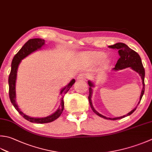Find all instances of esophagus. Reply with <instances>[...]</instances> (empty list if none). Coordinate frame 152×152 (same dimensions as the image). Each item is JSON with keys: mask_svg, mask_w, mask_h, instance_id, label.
<instances>
[{"mask_svg": "<svg viewBox=\"0 0 152 152\" xmlns=\"http://www.w3.org/2000/svg\"><path fill=\"white\" fill-rule=\"evenodd\" d=\"M88 76L87 74H86L84 73H81L78 74V76H77V80H86V78H87Z\"/></svg>", "mask_w": 152, "mask_h": 152, "instance_id": "obj_1", "label": "esophagus"}]
</instances>
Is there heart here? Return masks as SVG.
I'll use <instances>...</instances> for the list:
<instances>
[{"instance_id":"1","label":"heart","mask_w":152,"mask_h":152,"mask_svg":"<svg viewBox=\"0 0 152 152\" xmlns=\"http://www.w3.org/2000/svg\"><path fill=\"white\" fill-rule=\"evenodd\" d=\"M84 55L94 63L100 62V67L103 69L107 67L111 62L110 59L106 56L105 53L102 51H89L85 53Z\"/></svg>"}]
</instances>
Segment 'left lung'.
<instances>
[{
  "label": "left lung",
  "instance_id": "obj_1",
  "mask_svg": "<svg viewBox=\"0 0 152 152\" xmlns=\"http://www.w3.org/2000/svg\"><path fill=\"white\" fill-rule=\"evenodd\" d=\"M109 48L112 49H118V54H119L120 57L117 61V62L115 64V67L113 68L114 70H119L124 69V68L130 67L132 70L136 71V72L139 74V75L141 76L142 81V84H143V88H142V90L141 92L140 97V101L138 103V105H139L140 102L142 99V97L143 96L144 94V90H145V84H144V77H145V70L143 66V64H142L141 58L140 55L138 54L134 50L131 49L130 47H128L126 44L123 43H117L115 45H113L109 46ZM88 85L90 86L89 88V96H88V99H89V103H90V105L91 108L95 113L99 117H102L103 118H105V119H109V120H118L121 119V118H123L127 116L130 115L136 109V108L132 110L131 111L129 112L127 115H125L124 116H122V117H115V118H108L106 117L105 116L101 115L97 111L95 110L94 108V106L92 105V102H91V96H92V88L94 87V83L90 81L88 82Z\"/></svg>",
  "mask_w": 152,
  "mask_h": 152
}]
</instances>
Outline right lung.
Segmentation results:
<instances>
[{
	"label": "right lung",
	"instance_id": "right-lung-1",
	"mask_svg": "<svg viewBox=\"0 0 152 152\" xmlns=\"http://www.w3.org/2000/svg\"><path fill=\"white\" fill-rule=\"evenodd\" d=\"M45 45V40L39 38H35V39H31L28 40L27 42L24 44L21 49L18 52L12 61L11 64V71L10 73V75L8 77V85H9V97H10V99L11 103L16 109L18 112L22 116V117L25 118V119L28 120V121L31 122V123H47L53 122V121L56 120L60 117L62 114V111L64 109V100L63 98L64 95L66 94L69 90V89L72 87V86L75 83V80L73 79L70 81V82L66 86H65L64 88H62L61 91V94H63L61 101V106L60 107L58 108V109L52 115H50L48 117H43V118H34L30 117L29 116L25 115L21 111L20 109H19L17 103L16 102V76H17V71L18 68L19 64L20 63L22 59L26 57L27 56L31 54V53L35 51L38 49H40L43 45Z\"/></svg>",
	"mask_w": 152,
	"mask_h": 152
}]
</instances>
